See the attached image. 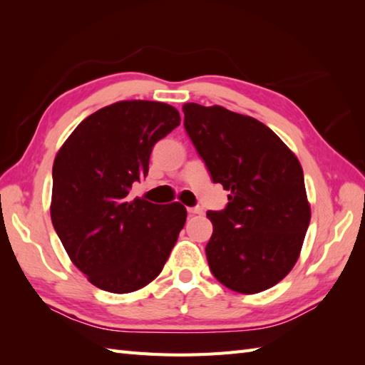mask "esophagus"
<instances>
[{
  "label": "esophagus",
  "mask_w": 365,
  "mask_h": 365,
  "mask_svg": "<svg viewBox=\"0 0 365 365\" xmlns=\"http://www.w3.org/2000/svg\"><path fill=\"white\" fill-rule=\"evenodd\" d=\"M188 213L190 215H202L204 210H202V207H190Z\"/></svg>",
  "instance_id": "1"
}]
</instances>
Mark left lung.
<instances>
[{
  "instance_id": "8db88e82",
  "label": "left lung",
  "mask_w": 365,
  "mask_h": 365,
  "mask_svg": "<svg viewBox=\"0 0 365 365\" xmlns=\"http://www.w3.org/2000/svg\"><path fill=\"white\" fill-rule=\"evenodd\" d=\"M185 130L227 207L207 212L205 254L213 276L238 293L281 282L297 263L311 221L304 175L294 153L257 119L222 106L183 105Z\"/></svg>"
}]
</instances>
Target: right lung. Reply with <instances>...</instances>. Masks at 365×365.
Instances as JSON below:
<instances>
[{
    "label": "right lung",
    "mask_w": 365,
    "mask_h": 365,
    "mask_svg": "<svg viewBox=\"0 0 365 365\" xmlns=\"http://www.w3.org/2000/svg\"><path fill=\"white\" fill-rule=\"evenodd\" d=\"M180 125L174 106L125 100L88 115L53 163L51 222L73 265L111 293L157 277L187 221L182 204L131 199L153 145Z\"/></svg>",
    "instance_id": "1"
}]
</instances>
